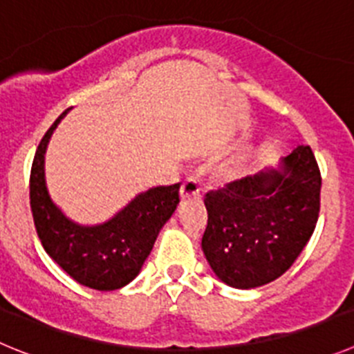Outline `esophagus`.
I'll return each mask as SVG.
<instances>
[{
    "label": "esophagus",
    "mask_w": 354,
    "mask_h": 354,
    "mask_svg": "<svg viewBox=\"0 0 354 354\" xmlns=\"http://www.w3.org/2000/svg\"><path fill=\"white\" fill-rule=\"evenodd\" d=\"M201 194V185L199 181L194 180V178H187V180L181 183L180 196L181 199H192V197H199Z\"/></svg>",
    "instance_id": "obj_1"
}]
</instances>
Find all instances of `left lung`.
Here are the masks:
<instances>
[{
  "mask_svg": "<svg viewBox=\"0 0 354 354\" xmlns=\"http://www.w3.org/2000/svg\"><path fill=\"white\" fill-rule=\"evenodd\" d=\"M319 194V167L304 145L277 169L206 194L201 247L215 275L231 288L252 289L288 272L316 229Z\"/></svg>",
  "mask_w": 354,
  "mask_h": 354,
  "instance_id": "obj_1",
  "label": "left lung"
}]
</instances>
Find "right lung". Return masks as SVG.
I'll return each instance as SVG.
<instances>
[{"instance_id": "1", "label": "right lung", "mask_w": 354, "mask_h": 354, "mask_svg": "<svg viewBox=\"0 0 354 354\" xmlns=\"http://www.w3.org/2000/svg\"><path fill=\"white\" fill-rule=\"evenodd\" d=\"M66 113L68 109L47 130L31 165L30 205L35 227L46 252L75 282L97 291H114L141 272L162 225L180 203V183L139 194L104 224L72 222L50 199L44 171L47 142Z\"/></svg>"}]
</instances>
